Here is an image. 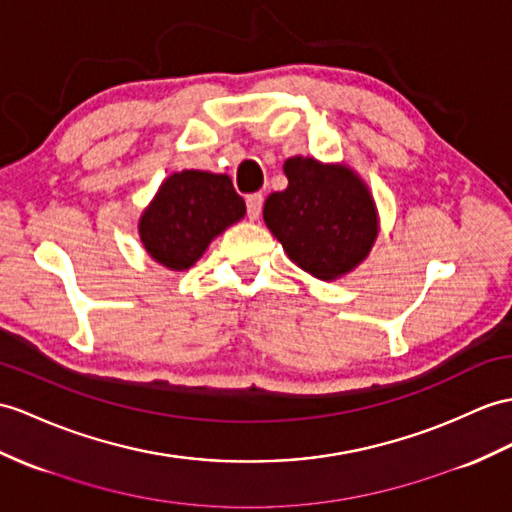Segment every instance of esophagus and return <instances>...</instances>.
Here are the masks:
<instances>
[{"mask_svg": "<svg viewBox=\"0 0 512 512\" xmlns=\"http://www.w3.org/2000/svg\"><path fill=\"white\" fill-rule=\"evenodd\" d=\"M263 202H265L263 193H252V195H247V197H245V204H247V217H249V219H258L260 210H263Z\"/></svg>", "mask_w": 512, "mask_h": 512, "instance_id": "1", "label": "esophagus"}]
</instances>
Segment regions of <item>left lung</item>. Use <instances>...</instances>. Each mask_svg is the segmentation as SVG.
Masks as SVG:
<instances>
[{"label":"left lung","mask_w":512,"mask_h":512,"mask_svg":"<svg viewBox=\"0 0 512 512\" xmlns=\"http://www.w3.org/2000/svg\"><path fill=\"white\" fill-rule=\"evenodd\" d=\"M289 186L271 193L263 217L297 267L334 280L363 260L378 236L376 206L350 169L315 158L284 162Z\"/></svg>","instance_id":"1"}]
</instances>
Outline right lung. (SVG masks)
I'll return each instance as SVG.
<instances>
[{"instance_id":"add662e5","label":"right lung","mask_w":512,"mask_h":512,"mask_svg":"<svg viewBox=\"0 0 512 512\" xmlns=\"http://www.w3.org/2000/svg\"><path fill=\"white\" fill-rule=\"evenodd\" d=\"M243 215L245 202L228 176L186 169L162 182L141 217L139 234L149 256L182 271L195 265L208 243Z\"/></svg>"}]
</instances>
